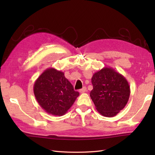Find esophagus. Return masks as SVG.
I'll return each instance as SVG.
<instances>
[{"label":"esophagus","instance_id":"esophagus-1","mask_svg":"<svg viewBox=\"0 0 155 155\" xmlns=\"http://www.w3.org/2000/svg\"><path fill=\"white\" fill-rule=\"evenodd\" d=\"M87 87H84L83 88H81V89L79 90V92L81 93H84L85 92H87Z\"/></svg>","mask_w":155,"mask_h":155}]
</instances>
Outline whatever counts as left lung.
<instances>
[{
	"label": "left lung",
	"instance_id": "left-lung-1",
	"mask_svg": "<svg viewBox=\"0 0 155 155\" xmlns=\"http://www.w3.org/2000/svg\"><path fill=\"white\" fill-rule=\"evenodd\" d=\"M93 89L90 96L98 113L113 117L123 110L129 99L130 89L123 75L111 67H104L91 78Z\"/></svg>",
	"mask_w": 155,
	"mask_h": 155
}]
</instances>
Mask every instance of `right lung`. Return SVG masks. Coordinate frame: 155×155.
<instances>
[{"mask_svg": "<svg viewBox=\"0 0 155 155\" xmlns=\"http://www.w3.org/2000/svg\"><path fill=\"white\" fill-rule=\"evenodd\" d=\"M33 91L42 109L54 116L64 115L79 96L64 72L54 68L46 69L39 76L35 82Z\"/></svg>", "mask_w": 155, "mask_h": 155, "instance_id": "obj_1", "label": "right lung"}]
</instances>
